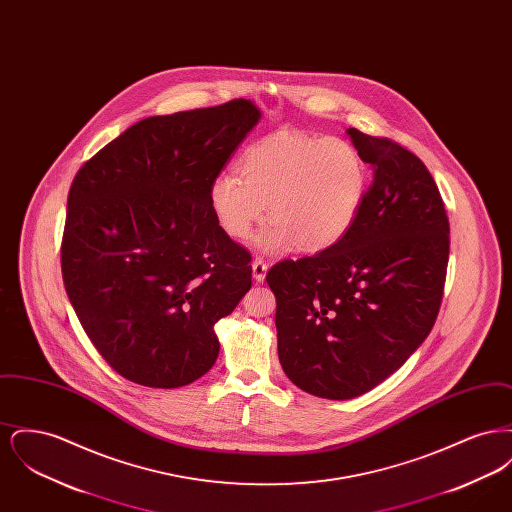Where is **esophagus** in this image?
<instances>
[{
  "instance_id": "34e87169",
  "label": "esophagus",
  "mask_w": 512,
  "mask_h": 512,
  "mask_svg": "<svg viewBox=\"0 0 512 512\" xmlns=\"http://www.w3.org/2000/svg\"><path fill=\"white\" fill-rule=\"evenodd\" d=\"M251 268H253V278L257 280V282H263L265 280V276H267V263L263 261V259H253V263H251Z\"/></svg>"
}]
</instances>
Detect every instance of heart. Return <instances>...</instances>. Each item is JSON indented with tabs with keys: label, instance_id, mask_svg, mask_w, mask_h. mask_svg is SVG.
I'll return each instance as SVG.
<instances>
[{
	"label": "heart",
	"instance_id": "b5f03b06",
	"mask_svg": "<svg viewBox=\"0 0 512 512\" xmlns=\"http://www.w3.org/2000/svg\"><path fill=\"white\" fill-rule=\"evenodd\" d=\"M240 175L224 172L213 180L211 209L230 238L247 240L268 205L274 222L259 247L270 253L338 244L357 219L368 184L359 151L338 136H272L245 151Z\"/></svg>",
	"mask_w": 512,
	"mask_h": 512
}]
</instances>
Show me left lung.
Wrapping results in <instances>:
<instances>
[{"label":"left lung","mask_w":512,"mask_h":512,"mask_svg":"<svg viewBox=\"0 0 512 512\" xmlns=\"http://www.w3.org/2000/svg\"><path fill=\"white\" fill-rule=\"evenodd\" d=\"M347 136L372 169L353 226L338 244L267 272L286 376L338 401L376 388L426 340L449 261V220L426 165L388 138Z\"/></svg>","instance_id":"1"}]
</instances>
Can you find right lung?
Wrapping results in <instances>:
<instances>
[{
  "mask_svg": "<svg viewBox=\"0 0 512 512\" xmlns=\"http://www.w3.org/2000/svg\"><path fill=\"white\" fill-rule=\"evenodd\" d=\"M249 99L149 117L74 176L61 244L65 290L99 355L171 390L219 357L215 324L251 288V255L220 228L209 190L259 122Z\"/></svg>",
  "mask_w": 512,
  "mask_h": 512,
  "instance_id": "obj_1",
  "label": "right lung"
}]
</instances>
